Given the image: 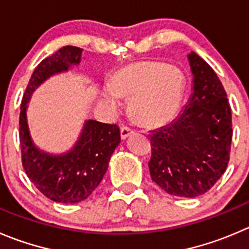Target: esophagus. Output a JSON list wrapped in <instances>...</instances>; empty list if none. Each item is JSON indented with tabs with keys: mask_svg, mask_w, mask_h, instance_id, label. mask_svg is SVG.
I'll return each instance as SVG.
<instances>
[{
	"mask_svg": "<svg viewBox=\"0 0 249 249\" xmlns=\"http://www.w3.org/2000/svg\"><path fill=\"white\" fill-rule=\"evenodd\" d=\"M132 133H133V131L129 127H121V138L122 139L128 138Z\"/></svg>",
	"mask_w": 249,
	"mask_h": 249,
	"instance_id": "1",
	"label": "esophagus"
}]
</instances>
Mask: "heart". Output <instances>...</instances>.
Segmentation results:
<instances>
[{"label":"heart","mask_w":249,"mask_h":249,"mask_svg":"<svg viewBox=\"0 0 249 249\" xmlns=\"http://www.w3.org/2000/svg\"><path fill=\"white\" fill-rule=\"evenodd\" d=\"M181 71L158 60L123 66L111 75L104 101L118 107V99L129 101L132 120L143 127H159L171 122L183 98Z\"/></svg>","instance_id":"1"}]
</instances>
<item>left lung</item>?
<instances>
[{
    "instance_id": "left-lung-1",
    "label": "left lung",
    "mask_w": 249,
    "mask_h": 249,
    "mask_svg": "<svg viewBox=\"0 0 249 249\" xmlns=\"http://www.w3.org/2000/svg\"><path fill=\"white\" fill-rule=\"evenodd\" d=\"M193 93L167 126L151 131V179L171 196L194 198L209 191L230 160L232 116L219 77L191 52Z\"/></svg>"
}]
</instances>
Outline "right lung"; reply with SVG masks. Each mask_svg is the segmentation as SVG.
I'll return each mask as SVG.
<instances>
[{"mask_svg": "<svg viewBox=\"0 0 249 249\" xmlns=\"http://www.w3.org/2000/svg\"><path fill=\"white\" fill-rule=\"evenodd\" d=\"M82 49L63 46L37 65L23 95L19 115L22 164L30 181L45 197L57 203L87 199L100 184L121 136L117 124L85 121L82 133L70 151L53 155L37 148L30 137L27 107L30 96L51 75L79 65Z\"/></svg>", "mask_w": 249, "mask_h": 249, "instance_id": "1", "label": "right lung"}]
</instances>
